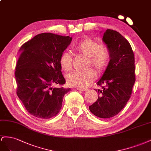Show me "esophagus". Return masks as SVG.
I'll list each match as a JSON object with an SVG mask.
<instances>
[{
	"mask_svg": "<svg viewBox=\"0 0 151 151\" xmlns=\"http://www.w3.org/2000/svg\"><path fill=\"white\" fill-rule=\"evenodd\" d=\"M77 90H81V91H87L88 90V88H77Z\"/></svg>",
	"mask_w": 151,
	"mask_h": 151,
	"instance_id": "obj_1",
	"label": "esophagus"
}]
</instances>
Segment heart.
Wrapping results in <instances>:
<instances>
[{"label": "heart", "mask_w": 151, "mask_h": 151, "mask_svg": "<svg viewBox=\"0 0 151 151\" xmlns=\"http://www.w3.org/2000/svg\"><path fill=\"white\" fill-rule=\"evenodd\" d=\"M73 50L87 57V66L91 65L99 71L104 70L108 65L110 59L109 51L92 39L86 38L81 40L73 47ZM59 63L61 68L66 71H70L72 68L71 57L67 52L62 53ZM96 76V71L89 68L70 73L66 76V80L68 84L72 87L85 88L92 82Z\"/></svg>", "instance_id": "1"}]
</instances>
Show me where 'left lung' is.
<instances>
[{
    "instance_id": "8db88e82",
    "label": "left lung",
    "mask_w": 151,
    "mask_h": 151,
    "mask_svg": "<svg viewBox=\"0 0 151 151\" xmlns=\"http://www.w3.org/2000/svg\"><path fill=\"white\" fill-rule=\"evenodd\" d=\"M102 41L107 45L110 61L97 82L102 88L95 89L97 100L89 109L97 117L109 118L118 114L130 98L135 81V58L130 43L115 30L107 29Z\"/></svg>"
}]
</instances>
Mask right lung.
Here are the masks:
<instances>
[{"mask_svg": "<svg viewBox=\"0 0 151 151\" xmlns=\"http://www.w3.org/2000/svg\"><path fill=\"white\" fill-rule=\"evenodd\" d=\"M71 40L68 36L44 33L19 49L15 71L16 93L26 109L35 117L49 119L57 115L64 95L71 90L52 86L66 83L59 60Z\"/></svg>", "mask_w": 151, "mask_h": 151, "instance_id": "right-lung-1", "label": "right lung"}]
</instances>
